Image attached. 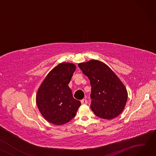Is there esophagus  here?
Masks as SVG:
<instances>
[{
  "mask_svg": "<svg viewBox=\"0 0 156 156\" xmlns=\"http://www.w3.org/2000/svg\"><path fill=\"white\" fill-rule=\"evenodd\" d=\"M81 104H87V101L85 99H82L81 101Z\"/></svg>",
  "mask_w": 156,
  "mask_h": 156,
  "instance_id": "34e87169",
  "label": "esophagus"
}]
</instances>
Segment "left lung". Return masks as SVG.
I'll return each mask as SVG.
<instances>
[{"mask_svg": "<svg viewBox=\"0 0 156 156\" xmlns=\"http://www.w3.org/2000/svg\"><path fill=\"white\" fill-rule=\"evenodd\" d=\"M90 81V108L95 115L111 119L123 111L128 94L125 85L105 64L97 60L78 64Z\"/></svg>", "mask_w": 156, "mask_h": 156, "instance_id": "8db88e82", "label": "left lung"}]
</instances>
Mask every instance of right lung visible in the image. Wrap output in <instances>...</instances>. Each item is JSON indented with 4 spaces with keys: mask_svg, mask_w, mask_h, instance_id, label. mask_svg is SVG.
Returning <instances> with one entry per match:
<instances>
[{
    "mask_svg": "<svg viewBox=\"0 0 156 156\" xmlns=\"http://www.w3.org/2000/svg\"><path fill=\"white\" fill-rule=\"evenodd\" d=\"M76 69L71 63H61L51 70L38 88L37 104L44 118L52 124L66 123L75 116L81 105L74 99L68 84Z\"/></svg>",
    "mask_w": 156,
    "mask_h": 156,
    "instance_id": "add662e5",
    "label": "right lung"
}]
</instances>
